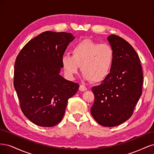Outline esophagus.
Masks as SVG:
<instances>
[{
	"label": "esophagus",
	"instance_id": "obj_1",
	"mask_svg": "<svg viewBox=\"0 0 154 154\" xmlns=\"http://www.w3.org/2000/svg\"><path fill=\"white\" fill-rule=\"evenodd\" d=\"M87 87L84 85H80V87H79V90H80V91H87Z\"/></svg>",
	"mask_w": 154,
	"mask_h": 154
}]
</instances>
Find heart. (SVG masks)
<instances>
[{"label":"heart","mask_w":154,"mask_h":154,"mask_svg":"<svg viewBox=\"0 0 154 154\" xmlns=\"http://www.w3.org/2000/svg\"><path fill=\"white\" fill-rule=\"evenodd\" d=\"M72 56L64 54L62 64L66 75L72 78L81 66L83 76L86 80L97 83L109 75L114 60L112 48L91 39H83L74 45Z\"/></svg>","instance_id":"obj_1"}]
</instances>
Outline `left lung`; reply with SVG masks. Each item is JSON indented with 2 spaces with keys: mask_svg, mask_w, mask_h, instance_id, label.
<instances>
[{
  "mask_svg": "<svg viewBox=\"0 0 154 154\" xmlns=\"http://www.w3.org/2000/svg\"><path fill=\"white\" fill-rule=\"evenodd\" d=\"M114 52L110 72L101 84L93 87L92 117L100 125L112 127L126 122L142 94L143 74L136 51L127 41L116 35L108 36Z\"/></svg>",
  "mask_w": 154,
  "mask_h": 154,
  "instance_id": "8db88e82",
  "label": "left lung"
}]
</instances>
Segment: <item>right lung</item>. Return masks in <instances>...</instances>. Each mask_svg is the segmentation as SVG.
I'll list each match as a JSON object with an SVG mask.
<instances>
[{
    "label": "right lung",
    "instance_id": "add662e5",
    "mask_svg": "<svg viewBox=\"0 0 154 154\" xmlns=\"http://www.w3.org/2000/svg\"><path fill=\"white\" fill-rule=\"evenodd\" d=\"M71 33L45 31L29 41L16 58L13 84L23 114L31 122L51 127L63 118L68 100L79 85L60 76L62 58Z\"/></svg>",
    "mask_w": 154,
    "mask_h": 154
}]
</instances>
